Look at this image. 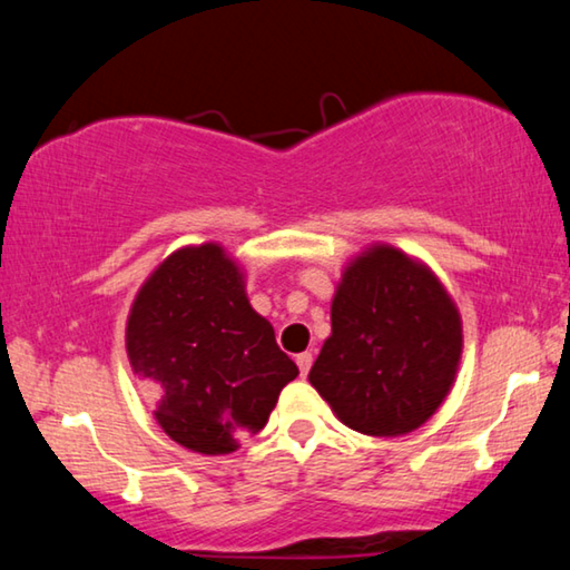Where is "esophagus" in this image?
<instances>
[{"label": "esophagus", "instance_id": "1", "mask_svg": "<svg viewBox=\"0 0 570 570\" xmlns=\"http://www.w3.org/2000/svg\"><path fill=\"white\" fill-rule=\"evenodd\" d=\"M312 362H314L312 352H302V354H296V364H298V372H302V377H306L308 370H312Z\"/></svg>", "mask_w": 570, "mask_h": 570}]
</instances>
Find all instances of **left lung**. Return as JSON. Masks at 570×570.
<instances>
[{
	"label": "left lung",
	"instance_id": "left-lung-1",
	"mask_svg": "<svg viewBox=\"0 0 570 570\" xmlns=\"http://www.w3.org/2000/svg\"><path fill=\"white\" fill-rule=\"evenodd\" d=\"M460 354L462 322L448 288L417 258L374 244L336 284L332 334L308 382L346 428L397 438L445 402Z\"/></svg>",
	"mask_w": 570,
	"mask_h": 570
}]
</instances>
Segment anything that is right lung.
Wrapping results in <instances>:
<instances>
[{"label": "right lung", "instance_id": "right-lung-1", "mask_svg": "<svg viewBox=\"0 0 570 570\" xmlns=\"http://www.w3.org/2000/svg\"><path fill=\"white\" fill-rule=\"evenodd\" d=\"M125 350L178 445L228 455L264 430L298 366L254 312L240 266L220 244L173 250L135 296Z\"/></svg>", "mask_w": 570, "mask_h": 570}]
</instances>
